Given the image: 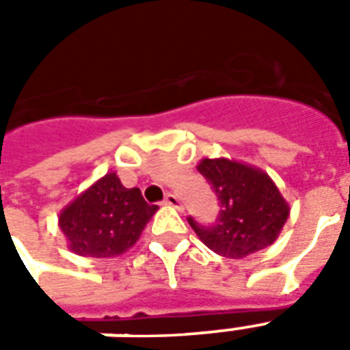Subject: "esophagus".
I'll use <instances>...</instances> for the list:
<instances>
[{
    "instance_id": "34e87169",
    "label": "esophagus",
    "mask_w": 350,
    "mask_h": 350,
    "mask_svg": "<svg viewBox=\"0 0 350 350\" xmlns=\"http://www.w3.org/2000/svg\"><path fill=\"white\" fill-rule=\"evenodd\" d=\"M165 204L172 206V208H178V210H182V200L176 197L174 193H168L167 197H165Z\"/></svg>"
}]
</instances>
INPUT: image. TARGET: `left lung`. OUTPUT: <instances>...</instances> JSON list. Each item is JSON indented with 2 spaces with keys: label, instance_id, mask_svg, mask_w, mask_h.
Wrapping results in <instances>:
<instances>
[{
  "label": "left lung",
  "instance_id": "1",
  "mask_svg": "<svg viewBox=\"0 0 350 350\" xmlns=\"http://www.w3.org/2000/svg\"><path fill=\"white\" fill-rule=\"evenodd\" d=\"M197 168L212 185L221 206L212 225L187 217L204 245L221 257L243 258L278 240L291 208L270 176L225 157H206Z\"/></svg>",
  "mask_w": 350,
  "mask_h": 350
}]
</instances>
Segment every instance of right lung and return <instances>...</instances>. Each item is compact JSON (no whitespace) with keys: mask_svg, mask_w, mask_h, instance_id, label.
Here are the masks:
<instances>
[{"mask_svg":"<svg viewBox=\"0 0 350 350\" xmlns=\"http://www.w3.org/2000/svg\"><path fill=\"white\" fill-rule=\"evenodd\" d=\"M157 212L138 187H123L116 172H108L65 206L59 228L69 250L80 257H120L142 234L146 223Z\"/></svg>","mask_w":350,"mask_h":350,"instance_id":"add662e5","label":"right lung"}]
</instances>
